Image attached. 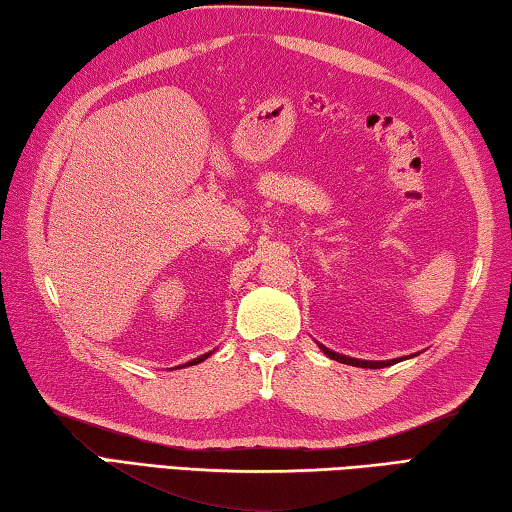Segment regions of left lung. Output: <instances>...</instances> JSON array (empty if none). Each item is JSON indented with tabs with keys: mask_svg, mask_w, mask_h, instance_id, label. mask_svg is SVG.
I'll use <instances>...</instances> for the list:
<instances>
[{
	"mask_svg": "<svg viewBox=\"0 0 512 512\" xmlns=\"http://www.w3.org/2000/svg\"><path fill=\"white\" fill-rule=\"evenodd\" d=\"M317 347H320L331 360H338V363L354 365V367H367V370H381V367H388V365H395V363H401V360H406V356L404 358H392V360H360V358L338 354V351L324 347V345H320V342H317ZM410 356H413V354H410Z\"/></svg>",
	"mask_w": 512,
	"mask_h": 512,
	"instance_id": "1",
	"label": "left lung"
}]
</instances>
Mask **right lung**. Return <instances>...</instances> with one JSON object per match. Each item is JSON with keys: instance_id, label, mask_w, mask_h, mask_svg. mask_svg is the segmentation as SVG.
<instances>
[{"instance_id": "1", "label": "right lung", "mask_w": 512, "mask_h": 512, "mask_svg": "<svg viewBox=\"0 0 512 512\" xmlns=\"http://www.w3.org/2000/svg\"><path fill=\"white\" fill-rule=\"evenodd\" d=\"M211 354H213V351H208V354H204V356H197V358H192L190 363H186V367H188V365H197V363H201V360H206V358L211 356ZM181 367H183V365H181Z\"/></svg>"}]
</instances>
